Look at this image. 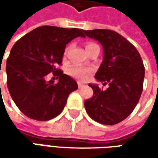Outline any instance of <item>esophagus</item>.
<instances>
[{"instance_id":"esophagus-1","label":"esophagus","mask_w":158,"mask_h":158,"mask_svg":"<svg viewBox=\"0 0 158 158\" xmlns=\"http://www.w3.org/2000/svg\"><path fill=\"white\" fill-rule=\"evenodd\" d=\"M84 86H85L84 83H82V82H78V87H79V89L82 88V87H84Z\"/></svg>"}]
</instances>
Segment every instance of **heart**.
Masks as SVG:
<instances>
[{
    "instance_id": "heart-1",
    "label": "heart",
    "mask_w": 158,
    "mask_h": 158,
    "mask_svg": "<svg viewBox=\"0 0 158 158\" xmlns=\"http://www.w3.org/2000/svg\"><path fill=\"white\" fill-rule=\"evenodd\" d=\"M94 45L95 44L93 43H89L86 45V48H89ZM89 73H90L89 69H87V68H85L83 66H80V65H75L69 69V74L70 76L75 77L76 79H79V80H85Z\"/></svg>"
}]
</instances>
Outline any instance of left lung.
<instances>
[{
  "label": "left lung",
  "instance_id": "1",
  "mask_svg": "<svg viewBox=\"0 0 158 158\" xmlns=\"http://www.w3.org/2000/svg\"><path fill=\"white\" fill-rule=\"evenodd\" d=\"M83 32L103 46V61L95 78L109 85L103 90L98 84L89 83L93 96L84 102V107L89 116L98 123H119L134 111L143 92L145 69L142 57L136 48L116 31L97 29Z\"/></svg>",
  "mask_w": 158,
  "mask_h": 158
}]
</instances>
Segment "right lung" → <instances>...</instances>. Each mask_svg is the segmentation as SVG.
<instances>
[{
    "label": "right lung",
    "instance_id": "1",
    "mask_svg": "<svg viewBox=\"0 0 158 158\" xmlns=\"http://www.w3.org/2000/svg\"><path fill=\"white\" fill-rule=\"evenodd\" d=\"M83 30L41 26L29 32L13 46L6 64L9 94L24 115L36 120H49L63 111L69 95L78 89L77 82L59 69L66 45ZM59 76L57 84L44 77ZM58 78V77H57Z\"/></svg>",
    "mask_w": 158,
    "mask_h": 158
}]
</instances>
